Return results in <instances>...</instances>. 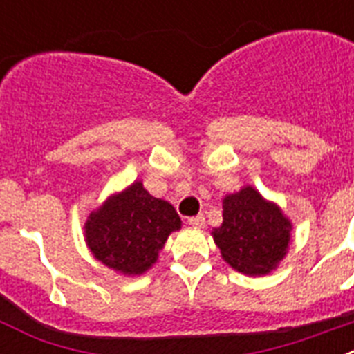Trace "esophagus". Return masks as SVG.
I'll list each match as a JSON object with an SVG mask.
<instances>
[{
	"label": "esophagus",
	"mask_w": 354,
	"mask_h": 354,
	"mask_svg": "<svg viewBox=\"0 0 354 354\" xmlns=\"http://www.w3.org/2000/svg\"><path fill=\"white\" fill-rule=\"evenodd\" d=\"M187 223L192 225V227H195V228H204V227H205V218H204V214L193 216V218H189V220H187Z\"/></svg>",
	"instance_id": "esophagus-1"
}]
</instances>
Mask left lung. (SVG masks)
I'll return each instance as SVG.
<instances>
[{
	"instance_id": "8db88e82",
	"label": "left lung",
	"mask_w": 354,
	"mask_h": 354,
	"mask_svg": "<svg viewBox=\"0 0 354 354\" xmlns=\"http://www.w3.org/2000/svg\"><path fill=\"white\" fill-rule=\"evenodd\" d=\"M292 223L252 186L223 198V223L212 230L221 257L245 274L277 270L289 248Z\"/></svg>"
}]
</instances>
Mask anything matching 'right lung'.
Masks as SVG:
<instances>
[{
	"instance_id": "1",
	"label": "right lung",
	"mask_w": 354,
	"mask_h": 354,
	"mask_svg": "<svg viewBox=\"0 0 354 354\" xmlns=\"http://www.w3.org/2000/svg\"><path fill=\"white\" fill-rule=\"evenodd\" d=\"M179 228L174 205L152 196L136 180L90 212L84 239L104 266L122 274H142L158 261L168 236Z\"/></svg>"
}]
</instances>
